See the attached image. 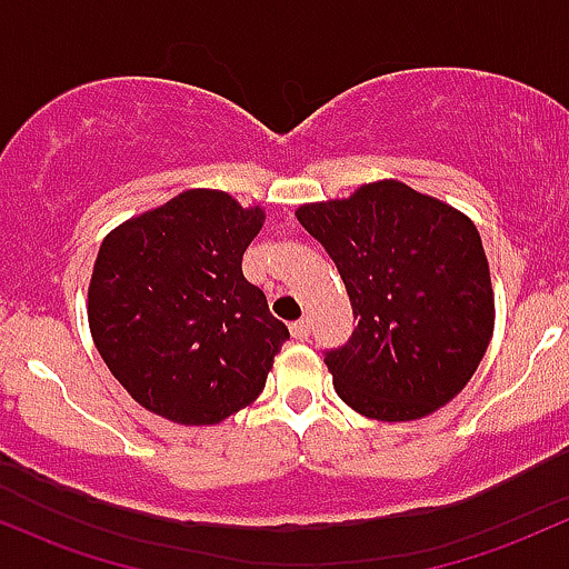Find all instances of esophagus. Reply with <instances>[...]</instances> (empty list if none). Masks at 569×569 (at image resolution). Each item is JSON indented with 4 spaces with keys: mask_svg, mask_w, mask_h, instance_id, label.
I'll return each mask as SVG.
<instances>
[{
    "mask_svg": "<svg viewBox=\"0 0 569 569\" xmlns=\"http://www.w3.org/2000/svg\"><path fill=\"white\" fill-rule=\"evenodd\" d=\"M291 335H295V340H299V342H305L310 337V321L308 318H299V321H295L291 323Z\"/></svg>",
    "mask_w": 569,
    "mask_h": 569,
    "instance_id": "1",
    "label": "esophagus"
}]
</instances>
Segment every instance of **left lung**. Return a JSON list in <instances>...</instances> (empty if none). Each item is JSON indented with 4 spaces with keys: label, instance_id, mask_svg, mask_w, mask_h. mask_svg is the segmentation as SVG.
I'll use <instances>...</instances> for the list:
<instances>
[{
    "label": "left lung",
    "instance_id": "left-lung-1",
    "mask_svg": "<svg viewBox=\"0 0 569 569\" xmlns=\"http://www.w3.org/2000/svg\"><path fill=\"white\" fill-rule=\"evenodd\" d=\"M297 218L332 256L359 318L346 346L323 353L342 402L378 421H416L451 402L495 332L476 223L399 180L302 204Z\"/></svg>",
    "mask_w": 569,
    "mask_h": 569
}]
</instances>
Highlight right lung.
I'll list each match as a JSON object with an SVG mask.
<instances>
[{"label":"right lung","instance_id":"add662e5","mask_svg":"<svg viewBox=\"0 0 569 569\" xmlns=\"http://www.w3.org/2000/svg\"><path fill=\"white\" fill-rule=\"evenodd\" d=\"M261 223V208L191 189L104 237L89 286L93 346L151 413L204 427L264 389L289 329L242 274Z\"/></svg>","mask_w":569,"mask_h":569}]
</instances>
